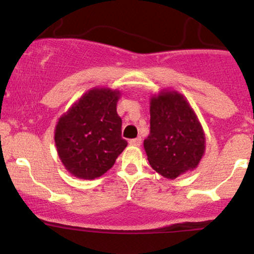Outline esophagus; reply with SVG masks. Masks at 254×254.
Instances as JSON below:
<instances>
[{"mask_svg": "<svg viewBox=\"0 0 254 254\" xmlns=\"http://www.w3.org/2000/svg\"><path fill=\"white\" fill-rule=\"evenodd\" d=\"M129 143H130L131 145H137V147H138V145H141V143H142V139H141V137H137V138L130 139V141H129Z\"/></svg>", "mask_w": 254, "mask_h": 254, "instance_id": "esophagus-1", "label": "esophagus"}]
</instances>
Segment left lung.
Listing matches in <instances>:
<instances>
[{
	"mask_svg": "<svg viewBox=\"0 0 254 254\" xmlns=\"http://www.w3.org/2000/svg\"><path fill=\"white\" fill-rule=\"evenodd\" d=\"M143 145L151 168L167 179L197 167L205 151V133L183 94L162 89L150 98V133Z\"/></svg>",
	"mask_w": 254,
	"mask_h": 254,
	"instance_id": "obj_1",
	"label": "left lung"
}]
</instances>
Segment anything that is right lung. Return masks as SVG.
Returning a JSON list of instances; mask_svg holds the SVG:
<instances>
[{
  "label": "right lung",
  "instance_id": "right-lung-1",
  "mask_svg": "<svg viewBox=\"0 0 254 254\" xmlns=\"http://www.w3.org/2000/svg\"><path fill=\"white\" fill-rule=\"evenodd\" d=\"M118 89L86 92L57 122L55 143L65 170L80 179H95L115 165L127 148L117 113Z\"/></svg>",
  "mask_w": 254,
  "mask_h": 254
}]
</instances>
